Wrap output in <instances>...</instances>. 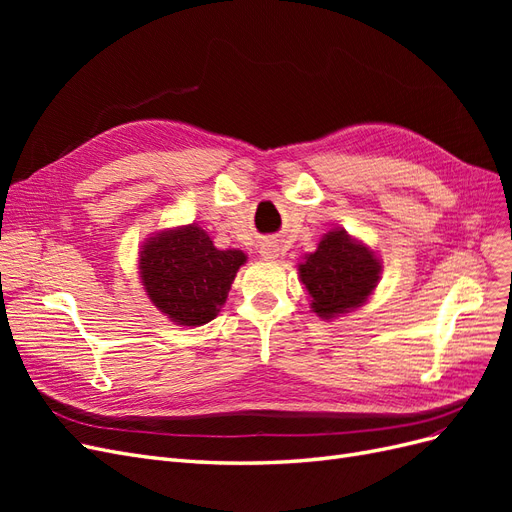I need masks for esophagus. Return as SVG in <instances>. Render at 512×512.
<instances>
[{
  "label": "esophagus",
  "instance_id": "obj_1",
  "mask_svg": "<svg viewBox=\"0 0 512 512\" xmlns=\"http://www.w3.org/2000/svg\"><path fill=\"white\" fill-rule=\"evenodd\" d=\"M260 254H262V258H277V247L273 245V243H265L260 247Z\"/></svg>",
  "mask_w": 512,
  "mask_h": 512
}]
</instances>
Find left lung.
Listing matches in <instances>:
<instances>
[{
	"instance_id": "left-lung-1",
	"label": "left lung",
	"mask_w": 512,
	"mask_h": 512,
	"mask_svg": "<svg viewBox=\"0 0 512 512\" xmlns=\"http://www.w3.org/2000/svg\"><path fill=\"white\" fill-rule=\"evenodd\" d=\"M299 273L312 297V309L329 320L365 303L378 284L380 262L344 230H331L318 243V250L305 256Z\"/></svg>"
}]
</instances>
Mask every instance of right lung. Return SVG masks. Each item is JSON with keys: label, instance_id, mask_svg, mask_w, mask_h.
Here are the masks:
<instances>
[{"label": "right lung", "instance_id": "obj_1", "mask_svg": "<svg viewBox=\"0 0 512 512\" xmlns=\"http://www.w3.org/2000/svg\"><path fill=\"white\" fill-rule=\"evenodd\" d=\"M245 260L241 250H218L203 228L190 224L143 245L141 277L160 312L183 327H200L218 316Z\"/></svg>", "mask_w": 512, "mask_h": 512}]
</instances>
